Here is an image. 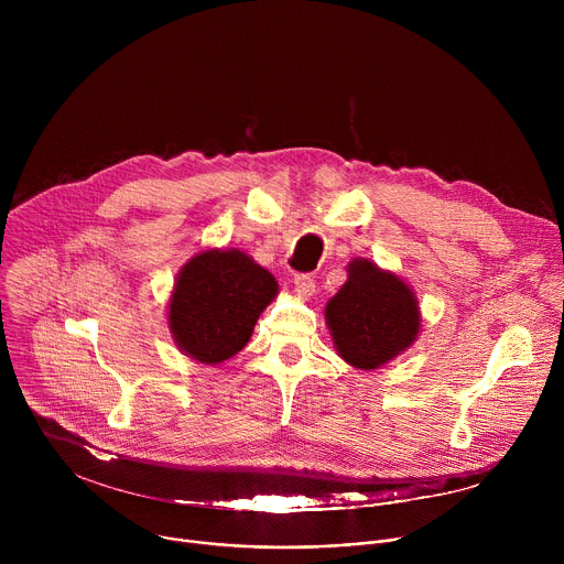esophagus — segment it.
<instances>
[{"instance_id": "obj_1", "label": "esophagus", "mask_w": 564, "mask_h": 564, "mask_svg": "<svg viewBox=\"0 0 564 564\" xmlns=\"http://www.w3.org/2000/svg\"><path fill=\"white\" fill-rule=\"evenodd\" d=\"M294 292H296L301 299H310V296L316 292L314 279H312L310 274H299V276H294Z\"/></svg>"}]
</instances>
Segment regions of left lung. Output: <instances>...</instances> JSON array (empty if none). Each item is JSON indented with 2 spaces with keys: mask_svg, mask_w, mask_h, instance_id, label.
<instances>
[{
  "mask_svg": "<svg viewBox=\"0 0 564 564\" xmlns=\"http://www.w3.org/2000/svg\"><path fill=\"white\" fill-rule=\"evenodd\" d=\"M346 272V283L326 303V326L337 355L370 372L417 341L422 310L404 279L370 259H352Z\"/></svg>",
  "mask_w": 564,
  "mask_h": 564,
  "instance_id": "8db88e82",
  "label": "left lung"
}]
</instances>
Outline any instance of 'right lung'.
Instances as JSON below:
<instances>
[{"mask_svg": "<svg viewBox=\"0 0 564 564\" xmlns=\"http://www.w3.org/2000/svg\"><path fill=\"white\" fill-rule=\"evenodd\" d=\"M276 294V279L250 254L236 248L200 250L181 268L170 294L172 339L189 359L218 366L248 346Z\"/></svg>", "mask_w": 564, "mask_h": 564, "instance_id": "obj_1", "label": "right lung"}]
</instances>
